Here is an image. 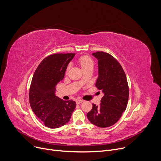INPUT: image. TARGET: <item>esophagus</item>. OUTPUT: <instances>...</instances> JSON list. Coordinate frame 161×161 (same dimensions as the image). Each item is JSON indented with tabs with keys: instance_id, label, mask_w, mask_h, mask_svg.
<instances>
[{
	"instance_id": "esophagus-1",
	"label": "esophagus",
	"mask_w": 161,
	"mask_h": 161,
	"mask_svg": "<svg viewBox=\"0 0 161 161\" xmlns=\"http://www.w3.org/2000/svg\"><path fill=\"white\" fill-rule=\"evenodd\" d=\"M83 101H84L83 99H76V104H80V103H81Z\"/></svg>"
}]
</instances>
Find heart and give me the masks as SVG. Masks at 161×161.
<instances>
[{
    "mask_svg": "<svg viewBox=\"0 0 161 161\" xmlns=\"http://www.w3.org/2000/svg\"><path fill=\"white\" fill-rule=\"evenodd\" d=\"M79 64L82 69V70L85 69L89 67L94 66L93 60L88 56H83L80 57L79 59ZM69 67H70V65H69L67 68V71L69 69Z\"/></svg>",
    "mask_w": 161,
    "mask_h": 161,
    "instance_id": "obj_1",
    "label": "heart"
}]
</instances>
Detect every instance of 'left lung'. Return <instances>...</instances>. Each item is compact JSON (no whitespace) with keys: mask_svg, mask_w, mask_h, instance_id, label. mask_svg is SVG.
<instances>
[{"mask_svg":"<svg viewBox=\"0 0 161 161\" xmlns=\"http://www.w3.org/2000/svg\"><path fill=\"white\" fill-rule=\"evenodd\" d=\"M92 55L98 63L96 86L104 95L99 106L92 104L87 117L98 127H109L116 123L126 109L129 97L126 76L118 61L109 53L97 52Z\"/></svg>","mask_w":161,"mask_h":161,"instance_id":"obj_1","label":"left lung"}]
</instances>
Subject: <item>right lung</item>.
Segmentation results:
<instances>
[{"label": "right lung", "instance_id": "right-lung-1", "mask_svg": "<svg viewBox=\"0 0 161 161\" xmlns=\"http://www.w3.org/2000/svg\"><path fill=\"white\" fill-rule=\"evenodd\" d=\"M75 53H55L45 58L36 68L31 83V108L46 126L58 128L70 120L76 103L56 96V85L64 79L67 67Z\"/></svg>", "mask_w": 161, "mask_h": 161}]
</instances>
